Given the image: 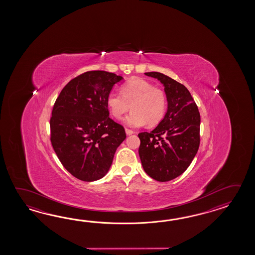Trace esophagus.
<instances>
[{"mask_svg":"<svg viewBox=\"0 0 255 255\" xmlns=\"http://www.w3.org/2000/svg\"><path fill=\"white\" fill-rule=\"evenodd\" d=\"M125 131L126 134L128 135H132V134H134V133H135L133 130L128 129V128H126Z\"/></svg>","mask_w":255,"mask_h":255,"instance_id":"esophagus-1","label":"esophagus"}]
</instances>
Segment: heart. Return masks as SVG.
Segmentation results:
<instances>
[{
  "label": "heart",
  "instance_id": "b5f03b06",
  "mask_svg": "<svg viewBox=\"0 0 255 255\" xmlns=\"http://www.w3.org/2000/svg\"><path fill=\"white\" fill-rule=\"evenodd\" d=\"M121 94L109 93L107 105L112 116L120 120L131 109L132 112L126 117L124 123L131 128L146 125L156 126L162 120L166 109L167 98L161 89L141 78H135L124 84Z\"/></svg>",
  "mask_w": 255,
  "mask_h": 255
}]
</instances>
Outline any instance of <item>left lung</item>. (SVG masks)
Here are the masks:
<instances>
[{"label":"left lung","instance_id":"1","mask_svg":"<svg viewBox=\"0 0 255 255\" xmlns=\"http://www.w3.org/2000/svg\"><path fill=\"white\" fill-rule=\"evenodd\" d=\"M162 84L168 101L163 120L151 132L138 134L142 167L152 179L165 182L184 172L200 146L201 116L190 91L158 72L145 73Z\"/></svg>","mask_w":255,"mask_h":255}]
</instances>
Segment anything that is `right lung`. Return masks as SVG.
Segmentation results:
<instances>
[{
    "label": "right lung",
    "mask_w": 255,
    "mask_h": 255,
    "mask_svg": "<svg viewBox=\"0 0 255 255\" xmlns=\"http://www.w3.org/2000/svg\"><path fill=\"white\" fill-rule=\"evenodd\" d=\"M123 77L89 71L72 79L54 103L51 142L65 169L91 182L109 172L115 153L126 139L122 126L109 118L107 98Z\"/></svg>",
    "instance_id": "add662e5"
}]
</instances>
